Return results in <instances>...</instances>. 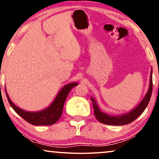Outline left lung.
Masks as SVG:
<instances>
[{
	"instance_id": "left-lung-1",
	"label": "left lung",
	"mask_w": 159,
	"mask_h": 159,
	"mask_svg": "<svg viewBox=\"0 0 159 159\" xmlns=\"http://www.w3.org/2000/svg\"><path fill=\"white\" fill-rule=\"evenodd\" d=\"M152 71L151 72V79H150L149 88L148 90V93L145 95L144 98L140 102V103L132 109L130 112H128L127 114H124L121 115H117V116H111L109 114H106V113L102 112L98 106L96 101L93 98H91L92 101L93 107L94 109V114L96 119L101 123L105 124L108 125H116L121 126L127 125L132 122L135 120L140 115L142 114V113L144 111L146 108L148 104L150 99H151L152 90H153V80H152Z\"/></svg>"
}]
</instances>
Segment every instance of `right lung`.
I'll use <instances>...</instances> for the list:
<instances>
[{
  "instance_id": "add662e5",
  "label": "right lung",
  "mask_w": 159,
  "mask_h": 159,
  "mask_svg": "<svg viewBox=\"0 0 159 159\" xmlns=\"http://www.w3.org/2000/svg\"><path fill=\"white\" fill-rule=\"evenodd\" d=\"M77 82H71V83L67 84L66 85L64 86L60 92L58 93L57 96L54 100L53 103L51 104L49 107L40 111H26L21 109V108L17 107L14 103L11 101L10 98L8 97L6 91V96H7L8 101L9 102L10 105L13 108L17 114L22 117L25 121L31 125L39 126V125H51L55 124L57 121L62 114L63 108L66 101L67 95L69 93L74 87L77 86Z\"/></svg>"
}]
</instances>
